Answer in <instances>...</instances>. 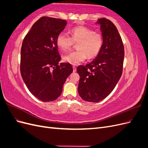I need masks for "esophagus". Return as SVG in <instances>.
Wrapping results in <instances>:
<instances>
[{
  "label": "esophagus",
  "instance_id": "1",
  "mask_svg": "<svg viewBox=\"0 0 148 148\" xmlns=\"http://www.w3.org/2000/svg\"><path fill=\"white\" fill-rule=\"evenodd\" d=\"M73 72H75L77 71V68H76L75 66H73Z\"/></svg>",
  "mask_w": 148,
  "mask_h": 148
}]
</instances>
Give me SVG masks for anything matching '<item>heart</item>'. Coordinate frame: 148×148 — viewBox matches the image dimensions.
I'll use <instances>...</instances> for the list:
<instances>
[{
	"mask_svg": "<svg viewBox=\"0 0 148 148\" xmlns=\"http://www.w3.org/2000/svg\"><path fill=\"white\" fill-rule=\"evenodd\" d=\"M71 37L65 33H60L57 35L56 42L58 47L62 51H68L78 43V51L70 52L64 57L65 62L71 65H77L86 59L96 57L100 52L104 42L101 33L84 26H77L71 31Z\"/></svg>",
	"mask_w": 148,
	"mask_h": 148,
	"instance_id": "heart-1",
	"label": "heart"
}]
</instances>
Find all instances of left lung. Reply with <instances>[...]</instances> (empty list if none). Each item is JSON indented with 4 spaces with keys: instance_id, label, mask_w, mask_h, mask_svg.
Instances as JSON below:
<instances>
[{
    "instance_id": "1",
    "label": "left lung",
    "mask_w": 148,
    "mask_h": 148,
    "mask_svg": "<svg viewBox=\"0 0 148 148\" xmlns=\"http://www.w3.org/2000/svg\"><path fill=\"white\" fill-rule=\"evenodd\" d=\"M104 38L102 46L95 60L79 65V95L87 102H97L113 91L122 74L124 47L115 25L105 18L98 19Z\"/></svg>"
}]
</instances>
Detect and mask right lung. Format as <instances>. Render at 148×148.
<instances>
[{
  "instance_id": "right-lung-1",
  "label": "right lung",
  "mask_w": 148,
  "mask_h": 148,
  "mask_svg": "<svg viewBox=\"0 0 148 148\" xmlns=\"http://www.w3.org/2000/svg\"><path fill=\"white\" fill-rule=\"evenodd\" d=\"M66 21L42 16L35 22L25 36L21 49V77L33 96L43 102L57 99L72 66L61 63L56 42Z\"/></svg>"
}]
</instances>
